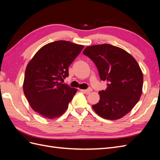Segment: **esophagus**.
Here are the masks:
<instances>
[{
  "label": "esophagus",
  "mask_w": 160,
  "mask_h": 160,
  "mask_svg": "<svg viewBox=\"0 0 160 160\" xmlns=\"http://www.w3.org/2000/svg\"><path fill=\"white\" fill-rule=\"evenodd\" d=\"M81 91H83V92H85V93L86 94H89V93H90V92L92 91V89H91V88H89V89H81Z\"/></svg>",
  "instance_id": "1"
}]
</instances>
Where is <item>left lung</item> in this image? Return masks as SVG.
Here are the masks:
<instances>
[{
	"label": "left lung",
	"mask_w": 160,
	"mask_h": 160,
	"mask_svg": "<svg viewBox=\"0 0 160 160\" xmlns=\"http://www.w3.org/2000/svg\"><path fill=\"white\" fill-rule=\"evenodd\" d=\"M94 62L107 89L100 91L99 103L92 105L102 118L116 120L128 114L142 93L143 77L134 57L126 51L109 44L87 47L83 52Z\"/></svg>",
	"instance_id": "1"
}]
</instances>
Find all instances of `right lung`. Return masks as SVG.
<instances>
[{"label": "right lung", "mask_w": 160, "mask_h": 160, "mask_svg": "<svg viewBox=\"0 0 160 160\" xmlns=\"http://www.w3.org/2000/svg\"><path fill=\"white\" fill-rule=\"evenodd\" d=\"M84 46L57 41L42 47L28 62L23 91L31 108L47 119L63 114L77 89L60 81L69 76V67Z\"/></svg>", "instance_id": "right-lung-1"}]
</instances>
